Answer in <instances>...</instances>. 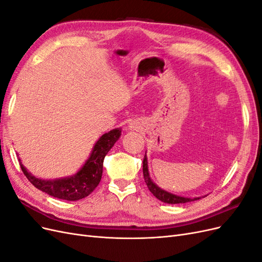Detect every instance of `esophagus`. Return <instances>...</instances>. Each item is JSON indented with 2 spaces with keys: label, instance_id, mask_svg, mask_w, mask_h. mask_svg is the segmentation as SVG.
Here are the masks:
<instances>
[{
  "label": "esophagus",
  "instance_id": "obj_1",
  "mask_svg": "<svg viewBox=\"0 0 262 262\" xmlns=\"http://www.w3.org/2000/svg\"><path fill=\"white\" fill-rule=\"evenodd\" d=\"M129 129H130V130H138V129H140V124H139V122H136V121H132V122H130V124H129Z\"/></svg>",
  "mask_w": 262,
  "mask_h": 262
}]
</instances>
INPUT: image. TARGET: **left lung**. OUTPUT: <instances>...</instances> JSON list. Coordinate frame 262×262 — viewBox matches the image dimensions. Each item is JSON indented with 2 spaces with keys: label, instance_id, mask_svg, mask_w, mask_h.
<instances>
[{
  "label": "left lung",
  "instance_id": "1",
  "mask_svg": "<svg viewBox=\"0 0 262 262\" xmlns=\"http://www.w3.org/2000/svg\"><path fill=\"white\" fill-rule=\"evenodd\" d=\"M143 176H144V180L146 182V186L148 188V190L150 192L154 194V196H156L158 200H161L162 202L165 203H169V204H176V203H186V202H191L194 200H199L201 198H185V196H180L177 194L170 193L166 190H163L162 188L158 187L157 185H155L154 182L152 181L149 177L148 173V168H147V157L146 154L144 156L143 160Z\"/></svg>",
  "mask_w": 262,
  "mask_h": 262
}]
</instances>
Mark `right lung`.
Masks as SVG:
<instances>
[{
	"label": "right lung",
	"instance_id": "1",
	"mask_svg": "<svg viewBox=\"0 0 262 262\" xmlns=\"http://www.w3.org/2000/svg\"><path fill=\"white\" fill-rule=\"evenodd\" d=\"M121 136V129L117 128L109 131L98 139L95 143L91 156L85 162L83 167L75 175L54 179L43 180L31 175L27 169L20 164V168L24 175L37 189L48 193L54 198L68 201H76L91 194L95 188L98 186L102 175V164L104 158L116 142Z\"/></svg>",
	"mask_w": 262,
	"mask_h": 262
}]
</instances>
